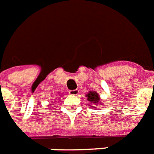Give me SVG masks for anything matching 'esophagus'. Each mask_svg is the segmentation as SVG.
I'll return each instance as SVG.
<instances>
[{"label": "esophagus", "instance_id": "esophagus-1", "mask_svg": "<svg viewBox=\"0 0 154 154\" xmlns=\"http://www.w3.org/2000/svg\"><path fill=\"white\" fill-rule=\"evenodd\" d=\"M69 94L70 95H74V96H76V95H77V94H79V90H78V89H73V90H69Z\"/></svg>", "mask_w": 154, "mask_h": 154}]
</instances>
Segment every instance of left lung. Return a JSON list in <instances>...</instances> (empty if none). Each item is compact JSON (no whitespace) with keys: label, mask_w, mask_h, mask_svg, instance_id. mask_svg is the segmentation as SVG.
Returning <instances> with one entry per match:
<instances>
[{"label":"left lung","mask_w":154,"mask_h":154,"mask_svg":"<svg viewBox=\"0 0 154 154\" xmlns=\"http://www.w3.org/2000/svg\"><path fill=\"white\" fill-rule=\"evenodd\" d=\"M85 97L87 98V101H89V104H91L89 105V107L91 108H96L94 105H99L102 102L98 93L96 91H89L88 94H85Z\"/></svg>","instance_id":"8db88e82"}]
</instances>
